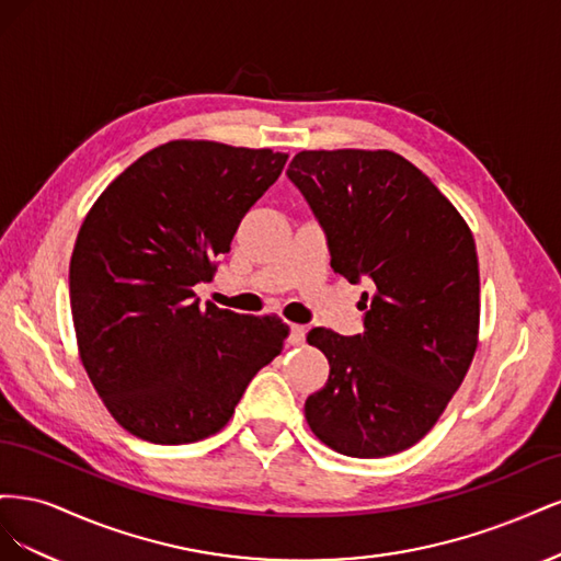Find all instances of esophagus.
Listing matches in <instances>:
<instances>
[{
	"instance_id": "esophagus-1",
	"label": "esophagus",
	"mask_w": 561,
	"mask_h": 561,
	"mask_svg": "<svg viewBox=\"0 0 561 561\" xmlns=\"http://www.w3.org/2000/svg\"><path fill=\"white\" fill-rule=\"evenodd\" d=\"M287 342H290L293 346H301L304 342H307V328H304V325H293L290 328V336H287Z\"/></svg>"
}]
</instances>
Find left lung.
Returning a JSON list of instances; mask_svg holds the SVG:
<instances>
[{"instance_id": "8db88e82", "label": "left lung", "mask_w": 561, "mask_h": 561, "mask_svg": "<svg viewBox=\"0 0 561 561\" xmlns=\"http://www.w3.org/2000/svg\"><path fill=\"white\" fill-rule=\"evenodd\" d=\"M287 178L325 229L336 274L371 280L360 334L313 328L307 336L330 363L328 383L304 404L309 428L346 456L398 454L443 416L478 348L472 231L396 151H299Z\"/></svg>"}]
</instances>
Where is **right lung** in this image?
Here are the masks:
<instances>
[{
  "mask_svg": "<svg viewBox=\"0 0 561 561\" xmlns=\"http://www.w3.org/2000/svg\"><path fill=\"white\" fill-rule=\"evenodd\" d=\"M287 154L171 140L112 180L79 229L70 307L83 369L118 426L186 445L227 426L250 379L283 351L276 316L198 307L245 213Z\"/></svg>",
  "mask_w": 561,
  "mask_h": 561,
  "instance_id": "1",
  "label": "right lung"
}]
</instances>
